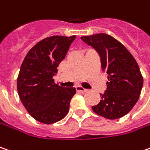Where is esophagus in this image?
I'll list each match as a JSON object with an SVG mask.
<instances>
[{
	"label": "esophagus",
	"instance_id": "esophagus-1",
	"mask_svg": "<svg viewBox=\"0 0 150 150\" xmlns=\"http://www.w3.org/2000/svg\"><path fill=\"white\" fill-rule=\"evenodd\" d=\"M76 91H79V92H81V93H85V92H87V90L82 88V87H76Z\"/></svg>",
	"mask_w": 150,
	"mask_h": 150
}]
</instances>
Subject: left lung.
Wrapping results in <instances>:
<instances>
[{"instance_id": "obj_1", "label": "left lung", "mask_w": 150, "mask_h": 150, "mask_svg": "<svg viewBox=\"0 0 150 150\" xmlns=\"http://www.w3.org/2000/svg\"><path fill=\"white\" fill-rule=\"evenodd\" d=\"M81 40L96 50L102 70L109 75L107 89L92 110L109 120L120 119L131 110L141 93L144 80L138 63L119 40L108 34L82 36Z\"/></svg>"}]
</instances>
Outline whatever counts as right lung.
Returning <instances> with one entry per match:
<instances>
[{
    "label": "right lung",
    "instance_id": "obj_1",
    "mask_svg": "<svg viewBox=\"0 0 150 150\" xmlns=\"http://www.w3.org/2000/svg\"><path fill=\"white\" fill-rule=\"evenodd\" d=\"M75 35L41 40L26 54L17 77V91L30 115L43 124L59 121L67 115L75 88L54 83L53 76Z\"/></svg>",
    "mask_w": 150,
    "mask_h": 150
}]
</instances>
